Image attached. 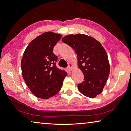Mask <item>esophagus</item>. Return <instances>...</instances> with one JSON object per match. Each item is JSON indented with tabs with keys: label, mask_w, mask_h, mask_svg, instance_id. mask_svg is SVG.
Instances as JSON below:
<instances>
[{
	"label": "esophagus",
	"mask_w": 131,
	"mask_h": 131,
	"mask_svg": "<svg viewBox=\"0 0 131 131\" xmlns=\"http://www.w3.org/2000/svg\"><path fill=\"white\" fill-rule=\"evenodd\" d=\"M72 69H73V66L72 64L70 63L68 64V71H70V72H71V71H72Z\"/></svg>",
	"instance_id": "obj_1"
}]
</instances>
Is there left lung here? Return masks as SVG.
<instances>
[{
  "mask_svg": "<svg viewBox=\"0 0 131 131\" xmlns=\"http://www.w3.org/2000/svg\"><path fill=\"white\" fill-rule=\"evenodd\" d=\"M62 41L75 51L79 67L84 76V81L78 84L79 91L88 97H95L102 92L110 74L104 48L96 39L84 34L69 35Z\"/></svg>",
  "mask_w": 131,
  "mask_h": 131,
  "instance_id": "1",
  "label": "left lung"
}]
</instances>
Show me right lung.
I'll return each instance as SVG.
<instances>
[{
	"instance_id": "1",
	"label": "right lung",
	"mask_w": 131,
	"mask_h": 131,
	"mask_svg": "<svg viewBox=\"0 0 131 131\" xmlns=\"http://www.w3.org/2000/svg\"><path fill=\"white\" fill-rule=\"evenodd\" d=\"M61 35L47 32L39 35L27 46L21 59L22 75L36 97L48 99L62 87L67 72L56 66L58 56L53 47Z\"/></svg>"
}]
</instances>
